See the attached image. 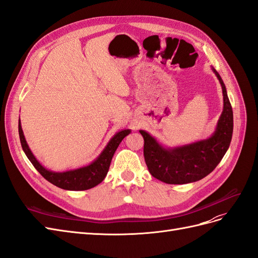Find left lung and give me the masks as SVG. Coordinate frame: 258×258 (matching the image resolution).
Wrapping results in <instances>:
<instances>
[{
    "label": "left lung",
    "instance_id": "left-lung-1",
    "mask_svg": "<svg viewBox=\"0 0 258 258\" xmlns=\"http://www.w3.org/2000/svg\"><path fill=\"white\" fill-rule=\"evenodd\" d=\"M223 91V112L214 133L210 137L176 147L162 145L148 132L139 130L144 137V157L154 178L172 185L195 182L204 178L218 165L230 146L233 113L226 86L219 73L212 67Z\"/></svg>",
    "mask_w": 258,
    "mask_h": 258
}]
</instances>
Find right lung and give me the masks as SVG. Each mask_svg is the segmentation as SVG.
Masks as SVG:
<instances>
[{
    "instance_id": "1",
    "label": "right lung",
    "mask_w": 258,
    "mask_h": 258,
    "mask_svg": "<svg viewBox=\"0 0 258 258\" xmlns=\"http://www.w3.org/2000/svg\"><path fill=\"white\" fill-rule=\"evenodd\" d=\"M18 132L20 144L21 147H23V150L26 153L27 158L30 160L32 165L36 168V171H38L44 178L61 189L81 191L97 186L98 183H100L105 179L116 148L123 141V138L125 136H127L132 131L127 128L119 131L117 133H115L111 138H110V141L106 145L104 150L100 152L99 156L93 162H91L90 164L62 172H55L48 170V168L44 167L40 163L39 160L34 157L31 149L29 148V145L25 138L23 128H21L20 117L18 121Z\"/></svg>"
}]
</instances>
